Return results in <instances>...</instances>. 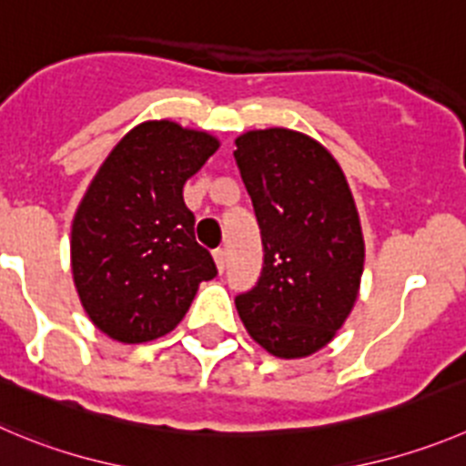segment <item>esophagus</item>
I'll return each mask as SVG.
<instances>
[{
    "label": "esophagus",
    "instance_id": "34e87169",
    "mask_svg": "<svg viewBox=\"0 0 466 466\" xmlns=\"http://www.w3.org/2000/svg\"><path fill=\"white\" fill-rule=\"evenodd\" d=\"M213 259H216L218 268L223 271L225 264H228V250H225V248H216V250H213Z\"/></svg>",
    "mask_w": 466,
    "mask_h": 466
}]
</instances>
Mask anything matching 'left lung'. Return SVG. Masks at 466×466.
Wrapping results in <instances>:
<instances>
[{
    "label": "left lung",
    "instance_id": "left-lung-1",
    "mask_svg": "<svg viewBox=\"0 0 466 466\" xmlns=\"http://www.w3.org/2000/svg\"><path fill=\"white\" fill-rule=\"evenodd\" d=\"M238 172L264 248L258 282L237 294L248 333L280 359H301L336 336L359 294L363 234L340 165L287 128L237 140Z\"/></svg>",
    "mask_w": 466,
    "mask_h": 466
}]
</instances>
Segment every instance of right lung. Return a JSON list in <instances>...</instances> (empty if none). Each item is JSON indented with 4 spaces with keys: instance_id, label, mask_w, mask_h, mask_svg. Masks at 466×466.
Here are the masks:
<instances>
[{
    "instance_id": "right-lung-1",
    "label": "right lung",
    "mask_w": 466,
    "mask_h": 466,
    "mask_svg": "<svg viewBox=\"0 0 466 466\" xmlns=\"http://www.w3.org/2000/svg\"><path fill=\"white\" fill-rule=\"evenodd\" d=\"M218 140L172 121H147L115 147L73 220L71 259L86 315L119 342L165 336L198 285L218 276L195 238L184 184Z\"/></svg>"
}]
</instances>
